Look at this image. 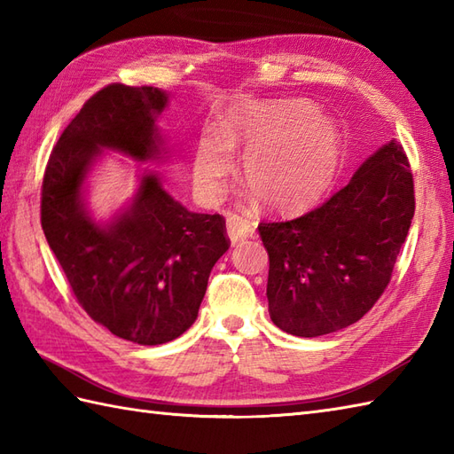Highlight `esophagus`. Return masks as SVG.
Here are the masks:
<instances>
[{
    "label": "esophagus",
    "instance_id": "obj_1",
    "mask_svg": "<svg viewBox=\"0 0 454 454\" xmlns=\"http://www.w3.org/2000/svg\"><path fill=\"white\" fill-rule=\"evenodd\" d=\"M226 232H228L230 242L239 244V242H244L246 238L254 236V226L242 216L230 215L226 220Z\"/></svg>",
    "mask_w": 454,
    "mask_h": 454
}]
</instances>
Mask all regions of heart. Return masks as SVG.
<instances>
[{"mask_svg": "<svg viewBox=\"0 0 454 454\" xmlns=\"http://www.w3.org/2000/svg\"><path fill=\"white\" fill-rule=\"evenodd\" d=\"M234 146H246L239 179L267 208L296 210L330 189L343 160L335 122L302 99L254 101L228 109L218 137L197 144L192 181L207 200H218L234 169Z\"/></svg>", "mask_w": 454, "mask_h": 454, "instance_id": "obj_1", "label": "heart"}]
</instances>
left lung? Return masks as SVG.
I'll list each match as a JSON object with an SVG mask.
<instances>
[{
	"instance_id": "left-lung-1",
	"label": "left lung",
	"mask_w": 454,
	"mask_h": 454,
	"mask_svg": "<svg viewBox=\"0 0 454 454\" xmlns=\"http://www.w3.org/2000/svg\"><path fill=\"white\" fill-rule=\"evenodd\" d=\"M413 210L410 163L390 140L324 205L298 218L262 222L273 324L317 337L359 322L390 283Z\"/></svg>"
}]
</instances>
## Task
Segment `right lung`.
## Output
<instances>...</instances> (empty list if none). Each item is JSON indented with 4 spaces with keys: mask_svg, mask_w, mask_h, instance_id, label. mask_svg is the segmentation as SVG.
I'll return each mask as SVG.
<instances>
[{
    "mask_svg": "<svg viewBox=\"0 0 454 454\" xmlns=\"http://www.w3.org/2000/svg\"><path fill=\"white\" fill-rule=\"evenodd\" d=\"M169 95L111 83L67 124L43 179L41 224L82 308L111 333L161 345L197 320L208 275L228 252L220 215L191 212L144 169L127 207L95 220L85 183L103 150L137 161L161 160L158 129Z\"/></svg>",
    "mask_w": 454,
    "mask_h": 454,
    "instance_id": "right-lung-1",
    "label": "right lung"
}]
</instances>
